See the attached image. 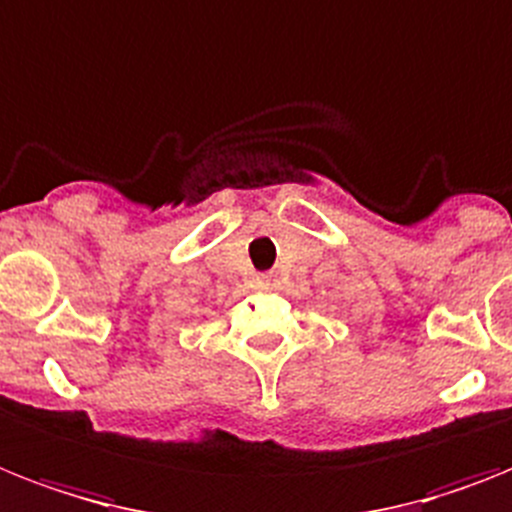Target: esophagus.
Listing matches in <instances>:
<instances>
[{"instance_id": "obj_1", "label": "esophagus", "mask_w": 512, "mask_h": 512, "mask_svg": "<svg viewBox=\"0 0 512 512\" xmlns=\"http://www.w3.org/2000/svg\"><path fill=\"white\" fill-rule=\"evenodd\" d=\"M257 286H268V276L257 278Z\"/></svg>"}]
</instances>
